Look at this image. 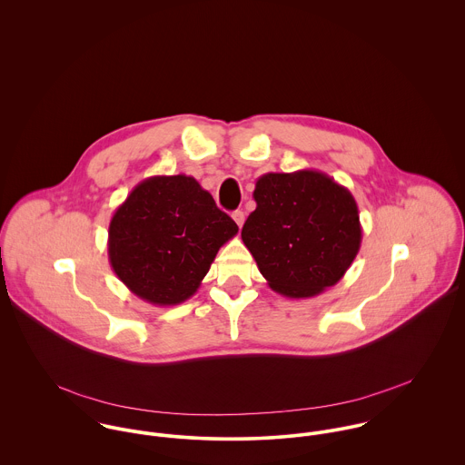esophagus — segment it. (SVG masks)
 <instances>
[{
    "instance_id": "esophagus-1",
    "label": "esophagus",
    "mask_w": 465,
    "mask_h": 465,
    "mask_svg": "<svg viewBox=\"0 0 465 465\" xmlns=\"http://www.w3.org/2000/svg\"><path fill=\"white\" fill-rule=\"evenodd\" d=\"M232 220L238 223V227H242V225H243V222H245V213H243L242 209L234 211V213H232Z\"/></svg>"
}]
</instances>
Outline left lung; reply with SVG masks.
<instances>
[{"mask_svg":"<svg viewBox=\"0 0 465 465\" xmlns=\"http://www.w3.org/2000/svg\"><path fill=\"white\" fill-rule=\"evenodd\" d=\"M242 240L268 286L290 299H310L334 286L361 245L356 200L317 170L265 173L252 193Z\"/></svg>","mask_w":465,"mask_h":465,"instance_id":"8db88e82","label":"left lung"}]
</instances>
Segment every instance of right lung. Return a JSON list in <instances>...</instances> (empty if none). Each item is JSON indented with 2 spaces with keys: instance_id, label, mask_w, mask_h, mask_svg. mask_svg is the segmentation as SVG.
Returning <instances> with one entry per match:
<instances>
[{
  "instance_id": "add662e5",
  "label": "right lung",
  "mask_w": 465,
  "mask_h": 465,
  "mask_svg": "<svg viewBox=\"0 0 465 465\" xmlns=\"http://www.w3.org/2000/svg\"><path fill=\"white\" fill-rule=\"evenodd\" d=\"M238 234L190 175L141 181L109 223V263L120 281L153 306H177L199 290L220 247Z\"/></svg>"
}]
</instances>
